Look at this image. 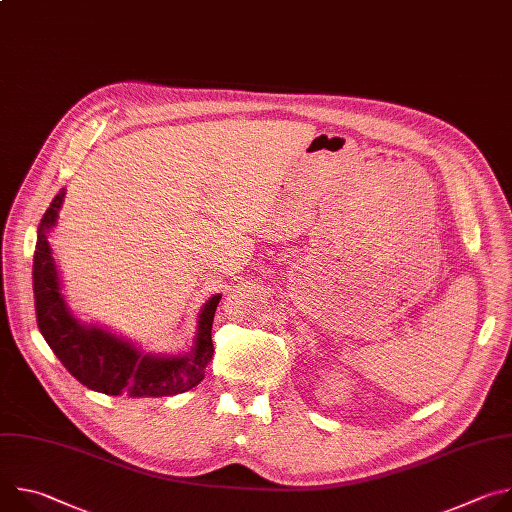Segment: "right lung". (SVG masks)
Instances as JSON below:
<instances>
[{"instance_id":"obj_1","label":"right lung","mask_w":512,"mask_h":512,"mask_svg":"<svg viewBox=\"0 0 512 512\" xmlns=\"http://www.w3.org/2000/svg\"><path fill=\"white\" fill-rule=\"evenodd\" d=\"M64 192L56 194L38 225L32 281L38 328L64 364V369L91 391L127 397H170L186 393L204 379V367L212 358V320L223 296L206 302L196 344L186 356L141 354L129 342L95 326H83L66 310L60 294L56 265L46 241L54 227Z\"/></svg>"}]
</instances>
